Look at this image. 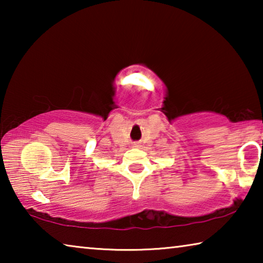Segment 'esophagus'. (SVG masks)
Segmentation results:
<instances>
[{
	"label": "esophagus",
	"mask_w": 263,
	"mask_h": 263,
	"mask_svg": "<svg viewBox=\"0 0 263 263\" xmlns=\"http://www.w3.org/2000/svg\"><path fill=\"white\" fill-rule=\"evenodd\" d=\"M139 146H140L139 142H135V144H133V147H136V148L139 147Z\"/></svg>",
	"instance_id": "1"
}]
</instances>
